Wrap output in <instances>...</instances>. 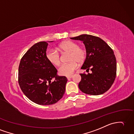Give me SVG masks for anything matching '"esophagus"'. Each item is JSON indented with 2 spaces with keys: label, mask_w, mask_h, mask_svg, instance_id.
Masks as SVG:
<instances>
[{
  "label": "esophagus",
  "mask_w": 134,
  "mask_h": 134,
  "mask_svg": "<svg viewBox=\"0 0 134 134\" xmlns=\"http://www.w3.org/2000/svg\"><path fill=\"white\" fill-rule=\"evenodd\" d=\"M72 75H70V76H67V79H71V78H72Z\"/></svg>",
  "instance_id": "esophagus-1"
}]
</instances>
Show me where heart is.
<instances>
[{"label": "heart", "mask_w": 134, "mask_h": 134, "mask_svg": "<svg viewBox=\"0 0 134 134\" xmlns=\"http://www.w3.org/2000/svg\"><path fill=\"white\" fill-rule=\"evenodd\" d=\"M58 49L62 53H69V61H70L69 63L62 64L59 68V73L63 76H70L78 67L77 62L81 63L85 59L86 50L83 47H79L77 43L71 40L62 42L59 45ZM46 58L54 66H58L60 63V55L57 49H48L46 52Z\"/></svg>", "instance_id": "b5f03b06"}]
</instances>
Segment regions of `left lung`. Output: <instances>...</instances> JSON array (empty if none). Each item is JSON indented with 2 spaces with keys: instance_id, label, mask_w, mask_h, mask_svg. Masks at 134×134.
<instances>
[{
  "instance_id": "left-lung-1",
  "label": "left lung",
  "mask_w": 134,
  "mask_h": 134,
  "mask_svg": "<svg viewBox=\"0 0 134 134\" xmlns=\"http://www.w3.org/2000/svg\"><path fill=\"white\" fill-rule=\"evenodd\" d=\"M71 39L83 42L86 58L81 67L92 72L80 74L79 88L87 94L99 95L108 91L116 75V60L113 49L103 40L97 36L82 34Z\"/></svg>"
}]
</instances>
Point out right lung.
Instances as JSON below:
<instances>
[{
	"label": "right lung",
	"mask_w": 134,
	"mask_h": 134,
	"mask_svg": "<svg viewBox=\"0 0 134 134\" xmlns=\"http://www.w3.org/2000/svg\"><path fill=\"white\" fill-rule=\"evenodd\" d=\"M53 41L48 42H52ZM48 43L40 42L25 54L19 66L18 82L23 94L40 105L55 104L63 97L67 82L46 58ZM55 78L54 82L51 80Z\"/></svg>",
	"instance_id": "obj_1"
}]
</instances>
